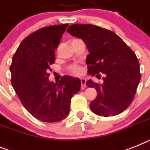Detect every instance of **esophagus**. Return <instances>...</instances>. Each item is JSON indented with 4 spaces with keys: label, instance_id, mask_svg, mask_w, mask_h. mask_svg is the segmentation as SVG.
I'll use <instances>...</instances> for the list:
<instances>
[{
    "label": "esophagus",
    "instance_id": "1",
    "mask_svg": "<svg viewBox=\"0 0 150 150\" xmlns=\"http://www.w3.org/2000/svg\"><path fill=\"white\" fill-rule=\"evenodd\" d=\"M80 81H81V89H84L86 87V80L85 78H81V79H80Z\"/></svg>",
    "mask_w": 150,
    "mask_h": 150
}]
</instances>
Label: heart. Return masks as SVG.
<instances>
[{
	"mask_svg": "<svg viewBox=\"0 0 150 150\" xmlns=\"http://www.w3.org/2000/svg\"><path fill=\"white\" fill-rule=\"evenodd\" d=\"M70 70L73 74L76 75V76H79L83 73V69L80 66H77V65H74V66L71 67L70 68Z\"/></svg>",
	"mask_w": 150,
	"mask_h": 150,
	"instance_id": "b5f03b06",
	"label": "heart"
}]
</instances>
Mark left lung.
<instances>
[{
    "instance_id": "left-lung-1",
    "label": "left lung",
    "mask_w": 150,
    "mask_h": 150,
    "mask_svg": "<svg viewBox=\"0 0 150 150\" xmlns=\"http://www.w3.org/2000/svg\"><path fill=\"white\" fill-rule=\"evenodd\" d=\"M67 32L85 42L89 52L88 74L98 79L99 74H104L102 84L86 82L98 93L89 105L92 112L105 117L124 112L131 104L141 78L135 53L117 34L97 25L74 24Z\"/></svg>"
}]
</instances>
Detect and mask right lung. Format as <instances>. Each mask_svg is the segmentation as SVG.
<instances>
[{
  "label": "right lung",
  "mask_w": 150,
  "mask_h": 150,
  "mask_svg": "<svg viewBox=\"0 0 150 150\" xmlns=\"http://www.w3.org/2000/svg\"><path fill=\"white\" fill-rule=\"evenodd\" d=\"M68 24L44 27L20 43L10 67L11 84L20 102L39 121L57 122L68 115L71 98L81 87L78 78L64 76L59 83L48 80L54 50Z\"/></svg>",
  "instance_id": "obj_1"
}]
</instances>
